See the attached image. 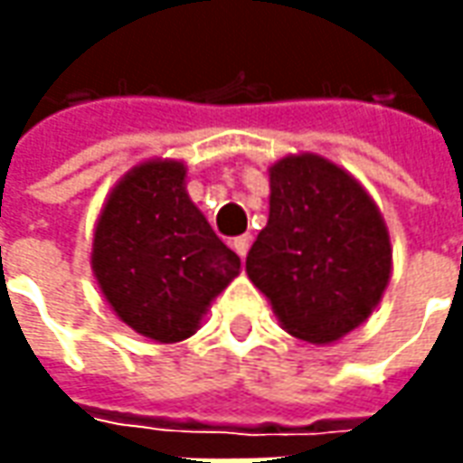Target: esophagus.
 Segmentation results:
<instances>
[{
    "mask_svg": "<svg viewBox=\"0 0 463 463\" xmlns=\"http://www.w3.org/2000/svg\"><path fill=\"white\" fill-rule=\"evenodd\" d=\"M250 241H252V237H250V234L237 237V240L232 241V247H234V252H237L240 258H247V252H250Z\"/></svg>",
    "mask_w": 463,
    "mask_h": 463,
    "instance_id": "34e87169",
    "label": "esophagus"
}]
</instances>
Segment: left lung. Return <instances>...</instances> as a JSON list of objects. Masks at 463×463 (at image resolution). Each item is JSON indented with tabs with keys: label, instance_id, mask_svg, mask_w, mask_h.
<instances>
[{
	"label": "left lung",
	"instance_id": "8db88e82",
	"mask_svg": "<svg viewBox=\"0 0 463 463\" xmlns=\"http://www.w3.org/2000/svg\"><path fill=\"white\" fill-rule=\"evenodd\" d=\"M270 213L247 276L280 327L311 345L358 329L392 278V240L376 201L345 167L314 152L268 167Z\"/></svg>",
	"mask_w": 463,
	"mask_h": 463
}]
</instances>
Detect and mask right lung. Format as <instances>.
<instances>
[{
	"label": "right lung",
	"instance_id": "add662e5",
	"mask_svg": "<svg viewBox=\"0 0 463 463\" xmlns=\"http://www.w3.org/2000/svg\"><path fill=\"white\" fill-rule=\"evenodd\" d=\"M90 265L118 319L162 345L195 335L241 268L190 201L185 162L162 156L138 162L110 187Z\"/></svg>",
	"mask_w": 463,
	"mask_h": 463
}]
</instances>
